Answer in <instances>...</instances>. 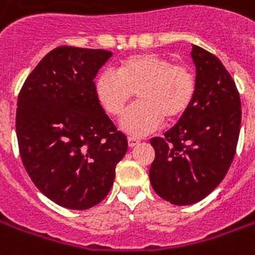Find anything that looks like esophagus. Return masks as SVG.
<instances>
[{
    "instance_id": "esophagus-1",
    "label": "esophagus",
    "mask_w": 255,
    "mask_h": 255,
    "mask_svg": "<svg viewBox=\"0 0 255 255\" xmlns=\"http://www.w3.org/2000/svg\"><path fill=\"white\" fill-rule=\"evenodd\" d=\"M139 143V139L133 138V136H128V146L129 147H133L135 144Z\"/></svg>"
}]
</instances>
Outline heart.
Segmentation results:
<instances>
[{
    "label": "heart",
    "mask_w": 255,
    "mask_h": 255,
    "mask_svg": "<svg viewBox=\"0 0 255 255\" xmlns=\"http://www.w3.org/2000/svg\"><path fill=\"white\" fill-rule=\"evenodd\" d=\"M133 91L139 102L123 115L120 127L143 136L160 127L164 117L175 120L187 111L197 94V79L188 67L155 53L128 56L116 72L106 69L95 78V98L111 116L122 115Z\"/></svg>",
    "instance_id": "1"
}]
</instances>
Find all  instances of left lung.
I'll list each match as a JSON object with an SVG mask.
<instances>
[{
  "mask_svg": "<svg viewBox=\"0 0 255 255\" xmlns=\"http://www.w3.org/2000/svg\"><path fill=\"white\" fill-rule=\"evenodd\" d=\"M197 94L164 138L150 140L155 157L149 177L162 199L179 206L208 197L223 182L236 153L241 97L234 79L214 54L192 46Z\"/></svg>",
  "mask_w": 255,
  "mask_h": 255,
  "instance_id": "8db88e82",
  "label": "left lung"
}]
</instances>
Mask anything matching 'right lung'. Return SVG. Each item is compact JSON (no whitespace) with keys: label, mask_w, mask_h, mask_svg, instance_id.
Segmentation results:
<instances>
[{"label":"right lung","mask_w":255,"mask_h":255,"mask_svg":"<svg viewBox=\"0 0 255 255\" xmlns=\"http://www.w3.org/2000/svg\"><path fill=\"white\" fill-rule=\"evenodd\" d=\"M111 57L102 49L56 47L19 93L16 135L23 165L36 188L63 208L100 203L127 153V136L94 93L95 75Z\"/></svg>","instance_id":"obj_1"}]
</instances>
